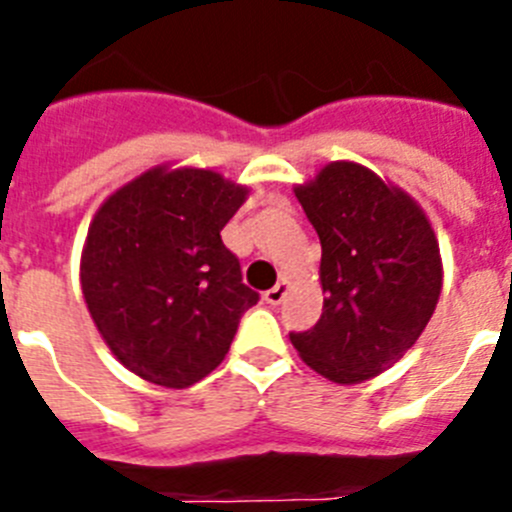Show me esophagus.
<instances>
[{
    "label": "esophagus",
    "mask_w": 512,
    "mask_h": 512,
    "mask_svg": "<svg viewBox=\"0 0 512 512\" xmlns=\"http://www.w3.org/2000/svg\"><path fill=\"white\" fill-rule=\"evenodd\" d=\"M287 292H289V282L287 279H282V282H277V287H271L269 292H264L266 305H279V302L287 297Z\"/></svg>",
    "instance_id": "esophagus-1"
}]
</instances>
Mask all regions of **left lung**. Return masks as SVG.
I'll use <instances>...</instances> for the list:
<instances>
[{"label": "left lung", "mask_w": 512, "mask_h": 512, "mask_svg": "<svg viewBox=\"0 0 512 512\" xmlns=\"http://www.w3.org/2000/svg\"><path fill=\"white\" fill-rule=\"evenodd\" d=\"M323 246V315L289 341L336 384L379 377L408 354L443 287L436 230L395 182L356 161H330L295 184Z\"/></svg>", "instance_id": "8db88e82"}]
</instances>
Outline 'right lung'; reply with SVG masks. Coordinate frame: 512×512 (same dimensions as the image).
<instances>
[{
  "mask_svg": "<svg viewBox=\"0 0 512 512\" xmlns=\"http://www.w3.org/2000/svg\"><path fill=\"white\" fill-rule=\"evenodd\" d=\"M248 187L220 171L158 164L94 212L79 282L99 336L135 377L184 390L215 372L259 295L220 230Z\"/></svg>",
  "mask_w": 512,
  "mask_h": 512,
  "instance_id": "obj_1",
  "label": "right lung"
}]
</instances>
